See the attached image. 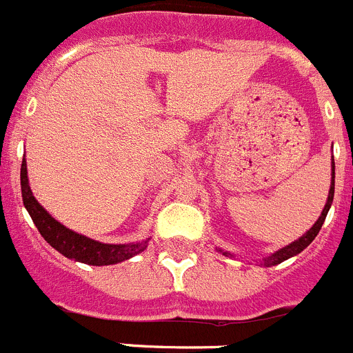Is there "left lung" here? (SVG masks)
<instances>
[{"label": "left lung", "instance_id": "1", "mask_svg": "<svg viewBox=\"0 0 353 353\" xmlns=\"http://www.w3.org/2000/svg\"><path fill=\"white\" fill-rule=\"evenodd\" d=\"M332 199H334V159H332V180H330L329 198H327V203H325V207H323L322 215L318 217V221L313 224V228H310V230H307V232L301 236V239L295 240V242H292V244L286 245V248L279 249V251H276L274 254H270V256L263 258V267H274V265H277V263H283V261L288 260V258L295 256V254H299V252L304 251V249L307 248L311 242H313L314 236L318 235V232L322 230V224H323V221H325L327 212H329L330 205H332ZM217 251L223 252L224 256H233V254H230L228 251H223V249H217Z\"/></svg>", "mask_w": 353, "mask_h": 353}]
</instances>
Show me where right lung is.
<instances>
[{"label": "right lung", "instance_id": "1", "mask_svg": "<svg viewBox=\"0 0 353 353\" xmlns=\"http://www.w3.org/2000/svg\"><path fill=\"white\" fill-rule=\"evenodd\" d=\"M21 191H23V203L26 207L28 214L39 228L40 235L46 239L49 245L61 252L63 256L70 260L81 261L86 265H114L120 261H125L129 258L136 256L139 252L148 248V240L143 242H134V244H102L97 240L88 239V236L79 235V233L72 232L67 226L51 217L49 212L42 207L35 199L33 192L28 183V168L26 159H23L21 164Z\"/></svg>", "mask_w": 353, "mask_h": 353}]
</instances>
